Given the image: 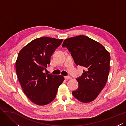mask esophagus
Returning a JSON list of instances; mask_svg holds the SVG:
<instances>
[{
  "mask_svg": "<svg viewBox=\"0 0 126 126\" xmlns=\"http://www.w3.org/2000/svg\"><path fill=\"white\" fill-rule=\"evenodd\" d=\"M65 79H71V77L70 76H66V77H65Z\"/></svg>",
  "mask_w": 126,
  "mask_h": 126,
  "instance_id": "obj_1",
  "label": "esophagus"
}]
</instances>
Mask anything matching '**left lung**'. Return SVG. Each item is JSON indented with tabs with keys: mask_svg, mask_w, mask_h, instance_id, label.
I'll use <instances>...</instances> for the list:
<instances>
[{
	"mask_svg": "<svg viewBox=\"0 0 126 126\" xmlns=\"http://www.w3.org/2000/svg\"><path fill=\"white\" fill-rule=\"evenodd\" d=\"M71 52L76 65L83 66V73L76 79L78 89L72 94L88 103L95 100L105 87L110 69V55L100 43L84 35L67 38L62 45Z\"/></svg>",
	"mask_w": 126,
	"mask_h": 126,
	"instance_id": "1",
	"label": "left lung"
}]
</instances>
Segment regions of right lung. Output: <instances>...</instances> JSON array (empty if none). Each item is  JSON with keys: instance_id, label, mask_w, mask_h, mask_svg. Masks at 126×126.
Segmentation results:
<instances>
[{"instance_id": "add662e5", "label": "right lung", "mask_w": 126, "mask_h": 126, "mask_svg": "<svg viewBox=\"0 0 126 126\" xmlns=\"http://www.w3.org/2000/svg\"><path fill=\"white\" fill-rule=\"evenodd\" d=\"M63 39L42 37L31 41L20 50L15 67L25 94L39 106L51 103L64 78L43 73L51 62V57Z\"/></svg>"}]
</instances>
